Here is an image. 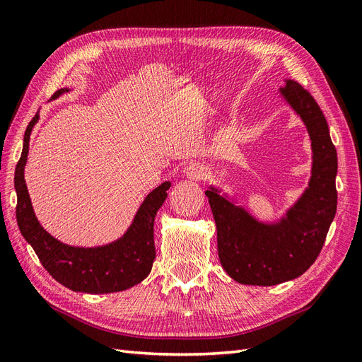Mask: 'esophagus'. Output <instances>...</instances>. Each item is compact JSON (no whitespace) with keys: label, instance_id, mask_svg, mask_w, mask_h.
<instances>
[{"label":"esophagus","instance_id":"34e87169","mask_svg":"<svg viewBox=\"0 0 362 362\" xmlns=\"http://www.w3.org/2000/svg\"><path fill=\"white\" fill-rule=\"evenodd\" d=\"M205 173L206 170L204 168V164H199V163H190L189 166L184 169V175L190 180H201L205 177Z\"/></svg>","mask_w":362,"mask_h":362}]
</instances>
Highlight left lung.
Instances as JSON below:
<instances>
[{"label": "left lung", "mask_w": 362, "mask_h": 362, "mask_svg": "<svg viewBox=\"0 0 362 362\" xmlns=\"http://www.w3.org/2000/svg\"><path fill=\"white\" fill-rule=\"evenodd\" d=\"M308 131L311 177L302 194L273 222L259 221L222 189L205 192L217 228L221 264L246 286H276L300 276L319 257L337 213V151L314 98L293 80L278 89Z\"/></svg>", "instance_id": "8db88e82"}]
</instances>
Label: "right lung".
<instances>
[{"label": "right lung", "instance_id": "1", "mask_svg": "<svg viewBox=\"0 0 362 362\" xmlns=\"http://www.w3.org/2000/svg\"><path fill=\"white\" fill-rule=\"evenodd\" d=\"M66 92H69L68 87H63L52 95V100H57ZM37 120L39 113L31 119L25 129L23 154L15 169L16 221L21 234L35 249L42 266L49 275L72 291L104 294L137 286L149 275L156 258L154 221L158 208L168 198L170 181L161 182L146 194L133 222L115 242L93 247L63 243L52 237L37 221L24 180L30 136Z\"/></svg>", "mask_w": 362, "mask_h": 362}]
</instances>
